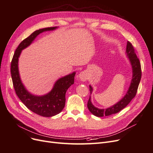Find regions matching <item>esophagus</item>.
Masks as SVG:
<instances>
[{
	"label": "esophagus",
	"mask_w": 153,
	"mask_h": 153,
	"mask_svg": "<svg viewBox=\"0 0 153 153\" xmlns=\"http://www.w3.org/2000/svg\"><path fill=\"white\" fill-rule=\"evenodd\" d=\"M88 73L86 71H82L79 73V75H78V78H80V80L82 82H85L87 80L88 78Z\"/></svg>",
	"instance_id": "34e87169"
}]
</instances>
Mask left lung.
<instances>
[{
  "mask_svg": "<svg viewBox=\"0 0 153 153\" xmlns=\"http://www.w3.org/2000/svg\"><path fill=\"white\" fill-rule=\"evenodd\" d=\"M126 54L131 67L132 77L130 85H129L126 93L122 99L108 108H99L98 107H96L91 101V95L92 91H93V88L91 85H89L91 95L87 103V107L88 109L89 110L90 112L96 117L108 116V115L119 112V111H121L124 108L126 107L137 94V89L142 76L141 66L139 59L137 58V55L135 52V50H134L132 45L129 41H128L126 45Z\"/></svg>",
  "mask_w": 153,
  "mask_h": 153,
  "instance_id": "obj_1",
  "label": "left lung"
}]
</instances>
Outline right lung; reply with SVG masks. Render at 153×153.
<instances>
[{
  "instance_id": "right-lung-1",
  "label": "right lung",
  "mask_w": 153,
  "mask_h": 153,
  "mask_svg": "<svg viewBox=\"0 0 153 153\" xmlns=\"http://www.w3.org/2000/svg\"><path fill=\"white\" fill-rule=\"evenodd\" d=\"M58 27H47L34 31L28 38L22 41L15 50L11 64V73L16 94L27 108L41 116L50 117L59 114L63 110L66 102V92L74 84L76 72L62 76L55 82L49 92L38 96L30 93L23 84L18 69V61L22 51L30 46L41 33L57 29Z\"/></svg>"
}]
</instances>
